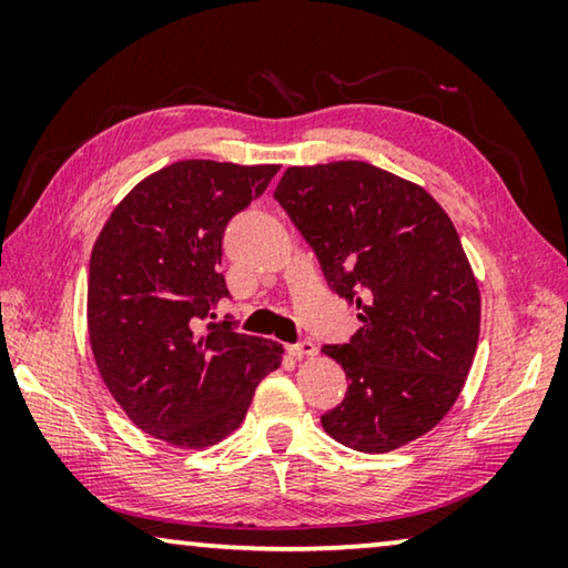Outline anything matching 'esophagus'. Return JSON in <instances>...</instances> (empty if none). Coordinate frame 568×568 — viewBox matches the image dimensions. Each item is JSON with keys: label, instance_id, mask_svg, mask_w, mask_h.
Listing matches in <instances>:
<instances>
[{"label": "esophagus", "instance_id": "1", "mask_svg": "<svg viewBox=\"0 0 568 568\" xmlns=\"http://www.w3.org/2000/svg\"><path fill=\"white\" fill-rule=\"evenodd\" d=\"M287 351H291V355H295V358H305V355L318 353V348H315L313 341H297L293 345H287Z\"/></svg>", "mask_w": 568, "mask_h": 568}]
</instances>
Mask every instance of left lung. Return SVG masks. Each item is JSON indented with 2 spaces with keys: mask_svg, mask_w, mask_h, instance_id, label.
<instances>
[{
  "mask_svg": "<svg viewBox=\"0 0 568 568\" xmlns=\"http://www.w3.org/2000/svg\"><path fill=\"white\" fill-rule=\"evenodd\" d=\"M275 200L363 323L323 345L348 378L325 434L388 454L428 434L474 363L480 295L454 223L426 190L358 160L287 168Z\"/></svg>",
  "mask_w": 568,
  "mask_h": 568,
  "instance_id": "left-lung-1",
  "label": "left lung"
}]
</instances>
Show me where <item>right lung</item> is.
I'll return each instance as SVG.
<instances>
[{"instance_id": "1", "label": "right lung", "mask_w": 568, "mask_h": 568, "mask_svg": "<svg viewBox=\"0 0 568 568\" xmlns=\"http://www.w3.org/2000/svg\"><path fill=\"white\" fill-rule=\"evenodd\" d=\"M281 165L182 160L130 190L90 257L88 325L104 386L134 426L205 448L243 423L253 393L283 361L275 341L207 323L227 297L217 265L230 220Z\"/></svg>"}]
</instances>
